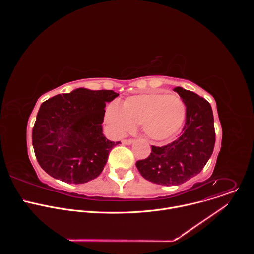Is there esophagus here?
Wrapping results in <instances>:
<instances>
[{
	"instance_id": "obj_1",
	"label": "esophagus",
	"mask_w": 254,
	"mask_h": 254,
	"mask_svg": "<svg viewBox=\"0 0 254 254\" xmlns=\"http://www.w3.org/2000/svg\"><path fill=\"white\" fill-rule=\"evenodd\" d=\"M133 141H134V139H131V138H129V139H123L122 143L123 144H127V146H129V144H131Z\"/></svg>"
}]
</instances>
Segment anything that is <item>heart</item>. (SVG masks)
Masks as SVG:
<instances>
[{
    "mask_svg": "<svg viewBox=\"0 0 254 254\" xmlns=\"http://www.w3.org/2000/svg\"><path fill=\"white\" fill-rule=\"evenodd\" d=\"M186 117V106L179 96L158 92L127 97L122 107L112 103L106 107L104 120L116 135L130 131L141 125L143 132L154 140L173 136Z\"/></svg>",
    "mask_w": 254,
    "mask_h": 254,
    "instance_id": "heart-1",
    "label": "heart"
}]
</instances>
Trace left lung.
<instances>
[{
    "label": "left lung",
    "instance_id": "obj_1",
    "mask_svg": "<svg viewBox=\"0 0 254 254\" xmlns=\"http://www.w3.org/2000/svg\"><path fill=\"white\" fill-rule=\"evenodd\" d=\"M174 91L186 105V123L182 134L164 147L152 146L151 155L135 163L144 179L165 186L181 185L198 175L210 159L215 144L210 103L182 87H176Z\"/></svg>",
    "mask_w": 254,
    "mask_h": 254
}]
</instances>
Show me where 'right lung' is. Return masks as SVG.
Here are the masks:
<instances>
[{
	"label": "right lung",
	"mask_w": 254,
	"mask_h": 254,
	"mask_svg": "<svg viewBox=\"0 0 254 254\" xmlns=\"http://www.w3.org/2000/svg\"><path fill=\"white\" fill-rule=\"evenodd\" d=\"M118 96L113 90L81 87L41 104L32 142L48 175L68 184H84L99 176L112 149L121 143L102 132L105 103Z\"/></svg>",
	"instance_id": "right-lung-1"
}]
</instances>
